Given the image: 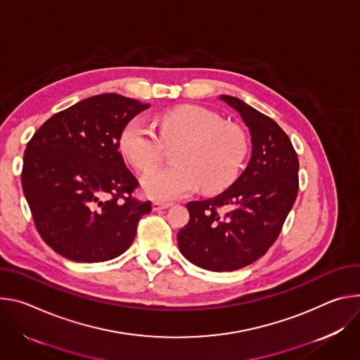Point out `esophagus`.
Here are the masks:
<instances>
[{"mask_svg":"<svg viewBox=\"0 0 360 360\" xmlns=\"http://www.w3.org/2000/svg\"><path fill=\"white\" fill-rule=\"evenodd\" d=\"M172 206V203H165V202H153L151 207L154 212H160V210H165L169 209Z\"/></svg>","mask_w":360,"mask_h":360,"instance_id":"34e87169","label":"esophagus"}]
</instances>
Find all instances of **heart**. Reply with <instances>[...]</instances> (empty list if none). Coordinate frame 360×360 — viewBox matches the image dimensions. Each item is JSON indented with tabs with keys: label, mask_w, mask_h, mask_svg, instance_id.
<instances>
[{
	"label": "heart",
	"mask_w": 360,
	"mask_h": 360,
	"mask_svg": "<svg viewBox=\"0 0 360 360\" xmlns=\"http://www.w3.org/2000/svg\"><path fill=\"white\" fill-rule=\"evenodd\" d=\"M120 150L137 170L155 165L166 146L179 144L169 167H155L141 179L144 193L155 200L188 194L202 186L213 193L236 177L246 154V136L234 124L203 107L184 105L160 117V139L136 117L120 134Z\"/></svg>",
	"instance_id": "obj_1"
}]
</instances>
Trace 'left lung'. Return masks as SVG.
Segmentation results:
<instances>
[{
  "label": "left lung",
  "mask_w": 360,
  "mask_h": 360,
  "mask_svg": "<svg viewBox=\"0 0 360 360\" xmlns=\"http://www.w3.org/2000/svg\"><path fill=\"white\" fill-rule=\"evenodd\" d=\"M250 131L252 155L223 193L187 203L188 223L179 231L181 255L212 271H233L260 259L276 242L299 190V160L288 134L240 98L220 96Z\"/></svg>",
  "instance_id": "left-lung-1"
}]
</instances>
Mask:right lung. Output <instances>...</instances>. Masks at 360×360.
<instances>
[{
	"label": "right lung",
	"instance_id": "obj_1",
	"mask_svg": "<svg viewBox=\"0 0 360 360\" xmlns=\"http://www.w3.org/2000/svg\"><path fill=\"white\" fill-rule=\"evenodd\" d=\"M150 104L98 94L54 114L28 141L21 183L43 240L72 262L124 253L150 202L133 197L137 179L118 151L124 126Z\"/></svg>",
	"mask_w": 360,
	"mask_h": 360
}]
</instances>
